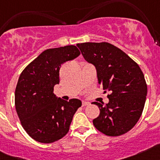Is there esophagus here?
Masks as SVG:
<instances>
[{
  "mask_svg": "<svg viewBox=\"0 0 160 160\" xmlns=\"http://www.w3.org/2000/svg\"><path fill=\"white\" fill-rule=\"evenodd\" d=\"M88 105H90V102H89L82 101V107H85V106H88Z\"/></svg>",
  "mask_w": 160,
  "mask_h": 160,
  "instance_id": "34e87169",
  "label": "esophagus"
}]
</instances>
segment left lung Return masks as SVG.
I'll return each mask as SVG.
<instances>
[{
	"label": "left lung",
	"instance_id": "1",
	"mask_svg": "<svg viewBox=\"0 0 160 160\" xmlns=\"http://www.w3.org/2000/svg\"><path fill=\"white\" fill-rule=\"evenodd\" d=\"M83 58L94 65L98 82L109 91V102H94L100 110L93 124L108 136H118L137 123L146 102L148 87L144 75L127 53L107 42L78 44Z\"/></svg>",
	"mask_w": 160,
	"mask_h": 160
}]
</instances>
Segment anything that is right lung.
<instances>
[{"mask_svg": "<svg viewBox=\"0 0 160 160\" xmlns=\"http://www.w3.org/2000/svg\"><path fill=\"white\" fill-rule=\"evenodd\" d=\"M80 54L75 46L48 49L29 63L20 75L15 90V107L28 135L42 143L64 137L82 102L62 99L53 94L59 84L61 65Z\"/></svg>", "mask_w": 160, "mask_h": 160, "instance_id": "obj_1", "label": "right lung"}]
</instances>
